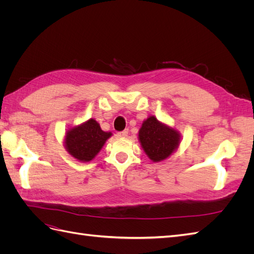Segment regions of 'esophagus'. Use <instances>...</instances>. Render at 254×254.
Masks as SVG:
<instances>
[{
    "mask_svg": "<svg viewBox=\"0 0 254 254\" xmlns=\"http://www.w3.org/2000/svg\"><path fill=\"white\" fill-rule=\"evenodd\" d=\"M118 135H119V136H121V137H126V136L128 135V129L123 130V131H121V132H119V133H118Z\"/></svg>",
    "mask_w": 254,
    "mask_h": 254,
    "instance_id": "1",
    "label": "esophagus"
}]
</instances>
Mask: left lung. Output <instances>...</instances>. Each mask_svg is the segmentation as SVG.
<instances>
[{
    "instance_id": "left-lung-1",
    "label": "left lung",
    "mask_w": 254,
    "mask_h": 254,
    "mask_svg": "<svg viewBox=\"0 0 254 254\" xmlns=\"http://www.w3.org/2000/svg\"><path fill=\"white\" fill-rule=\"evenodd\" d=\"M139 141L152 162H161L179 147L181 134L178 130L150 115L139 130Z\"/></svg>"
}]
</instances>
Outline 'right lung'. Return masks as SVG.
Here are the masks:
<instances>
[{"label":"right lung","instance_id":"add662e5","mask_svg":"<svg viewBox=\"0 0 254 254\" xmlns=\"http://www.w3.org/2000/svg\"><path fill=\"white\" fill-rule=\"evenodd\" d=\"M111 135V132L102 130L96 120L90 119L66 130L64 147L68 155L79 162H90L101 151Z\"/></svg>","mask_w":254,"mask_h":254}]
</instances>
